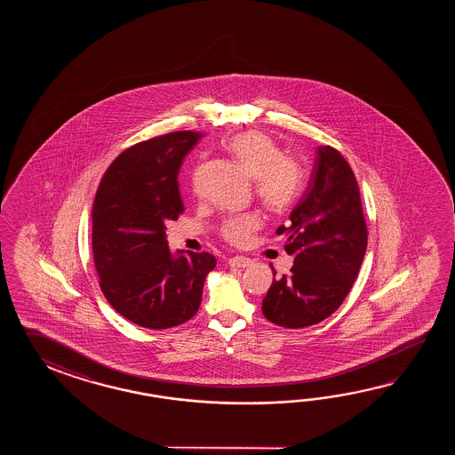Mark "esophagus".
Instances as JSON below:
<instances>
[{
    "label": "esophagus",
    "mask_w": 455,
    "mask_h": 455,
    "mask_svg": "<svg viewBox=\"0 0 455 455\" xmlns=\"http://www.w3.org/2000/svg\"><path fill=\"white\" fill-rule=\"evenodd\" d=\"M229 265H231V267H235V268H245V267H251V259H247V257L237 255V257H232V259H229Z\"/></svg>",
    "instance_id": "obj_1"
}]
</instances>
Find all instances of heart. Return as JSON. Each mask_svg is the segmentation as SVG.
<instances>
[{"label":"heart","mask_w":455,"mask_h":455,"mask_svg":"<svg viewBox=\"0 0 455 455\" xmlns=\"http://www.w3.org/2000/svg\"><path fill=\"white\" fill-rule=\"evenodd\" d=\"M229 151L235 161L253 177L255 194L273 214L288 212L299 195L300 167L296 159L284 156L281 146L265 133L249 130L229 140ZM259 228L251 213L232 214L221 223L220 234L232 245H241Z\"/></svg>","instance_id":"obj_1"}]
</instances>
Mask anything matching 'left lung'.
<instances>
[{
    "label": "left lung",
    "mask_w": 455,
    "mask_h": 455,
    "mask_svg": "<svg viewBox=\"0 0 455 455\" xmlns=\"http://www.w3.org/2000/svg\"><path fill=\"white\" fill-rule=\"evenodd\" d=\"M276 232L294 265L290 275L273 280L261 312L284 329L319 323L347 298L368 247L358 182L335 148H317L309 187L290 223Z\"/></svg>",
    "instance_id": "8db88e82"
}]
</instances>
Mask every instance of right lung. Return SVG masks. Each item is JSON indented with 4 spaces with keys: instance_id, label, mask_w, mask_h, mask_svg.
<instances>
[{
    "instance_id": "1",
    "label": "right lung",
    "mask_w": 455,
    "mask_h": 455,
    "mask_svg": "<svg viewBox=\"0 0 455 455\" xmlns=\"http://www.w3.org/2000/svg\"><path fill=\"white\" fill-rule=\"evenodd\" d=\"M198 132H172L130 146L108 165L92 206V257L99 286L125 319L145 329L177 327L202 302L216 267L208 251L174 259L165 223L184 213L179 169Z\"/></svg>"
}]
</instances>
